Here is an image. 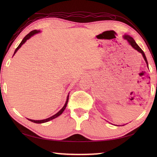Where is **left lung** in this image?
Segmentation results:
<instances>
[{
	"mask_svg": "<svg viewBox=\"0 0 157 157\" xmlns=\"http://www.w3.org/2000/svg\"><path fill=\"white\" fill-rule=\"evenodd\" d=\"M123 38H124L125 40H126L127 41H128V42L129 43V44L131 45L133 48H134L135 50H136V51H138L139 52H140L143 57H144V59L145 60V61L146 63V65H147L148 66V61H147V59H146V57L145 56V54L144 52H143L142 50L140 48V46L136 44V42H135V40H134V38H133L132 37H131V36H129V35H127V34H125L124 36H123Z\"/></svg>",
	"mask_w": 157,
	"mask_h": 157,
	"instance_id": "obj_1",
	"label": "left lung"
}]
</instances>
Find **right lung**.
I'll return each instance as SVG.
<instances>
[{"instance_id": "right-lung-1", "label": "right lung", "mask_w": 157, "mask_h": 157, "mask_svg": "<svg viewBox=\"0 0 157 157\" xmlns=\"http://www.w3.org/2000/svg\"><path fill=\"white\" fill-rule=\"evenodd\" d=\"M39 32H40V30H36H36H33V31L29 32L28 35H26V36H25V37H24V38H23V39L22 40L21 42L20 43L19 45L17 46V48L15 49V52H14V54H13V56L15 55V54L17 52V51L20 48H21V46L23 44H24V43H25L26 41H27L28 39H29L31 37H32L33 36L36 34H38V33H39ZM69 94L67 95V100H66L65 104L64 105V106H63V107L61 110H60V111H59L58 113H56L55 115H52V117H51L47 118V119H42V120H33V119H28L29 120V121H32V122H34V123H46V122H48V121H51V120H52V119H53L56 118V117H59V115H61L62 114V113H63V112L64 111V110L65 109L66 106H67V105L68 101H69Z\"/></svg>"}]
</instances>
